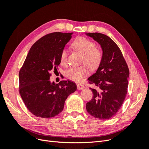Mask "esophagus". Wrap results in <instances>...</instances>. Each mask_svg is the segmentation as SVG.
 Instances as JSON below:
<instances>
[{
	"instance_id": "esophagus-1",
	"label": "esophagus",
	"mask_w": 149,
	"mask_h": 149,
	"mask_svg": "<svg viewBox=\"0 0 149 149\" xmlns=\"http://www.w3.org/2000/svg\"><path fill=\"white\" fill-rule=\"evenodd\" d=\"M84 88V86L81 84H77V88H78V90H81Z\"/></svg>"
}]
</instances>
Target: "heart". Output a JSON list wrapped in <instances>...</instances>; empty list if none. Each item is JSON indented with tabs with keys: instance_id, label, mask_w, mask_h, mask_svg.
<instances>
[{
	"instance_id": "b5f03b06",
	"label": "heart",
	"mask_w": 149,
	"mask_h": 149,
	"mask_svg": "<svg viewBox=\"0 0 149 149\" xmlns=\"http://www.w3.org/2000/svg\"><path fill=\"white\" fill-rule=\"evenodd\" d=\"M72 46L76 51L83 55L81 63L86 65L90 70H94L100 66L102 53L101 49L96 47L95 43L85 37L76 38ZM68 56V51L66 48L62 49L60 55V62L62 65H66ZM88 70L86 66L71 67L65 72L66 77L75 82H81L84 76L87 75Z\"/></svg>"
}]
</instances>
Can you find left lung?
I'll list each match as a JSON object with an SVG mask.
<instances>
[{"mask_svg":"<svg viewBox=\"0 0 149 149\" xmlns=\"http://www.w3.org/2000/svg\"><path fill=\"white\" fill-rule=\"evenodd\" d=\"M102 48V58L96 72L88 78L100 90L92 89V100L86 103L88 113L96 118L108 119L119 110L127 93L129 70L120 49L108 36L86 33Z\"/></svg>","mask_w":149,"mask_h":149,"instance_id":"8db88e82","label":"left lung"}]
</instances>
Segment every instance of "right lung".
Wrapping results in <instances>:
<instances>
[{"label": "right lung", "mask_w": 149, "mask_h": 149, "mask_svg": "<svg viewBox=\"0 0 149 149\" xmlns=\"http://www.w3.org/2000/svg\"><path fill=\"white\" fill-rule=\"evenodd\" d=\"M73 33L54 32L43 36L30 49L19 71V93L33 115L50 118L63 110L65 102L77 86L70 80L50 81V72L60 64L62 49Z\"/></svg>", "instance_id": "1"}]
</instances>
